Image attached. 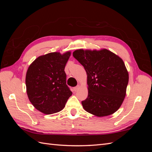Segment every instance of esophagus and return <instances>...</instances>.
I'll return each instance as SVG.
<instances>
[{"label": "esophagus", "mask_w": 152, "mask_h": 152, "mask_svg": "<svg viewBox=\"0 0 152 152\" xmlns=\"http://www.w3.org/2000/svg\"><path fill=\"white\" fill-rule=\"evenodd\" d=\"M79 88H80V86L79 85V86H77L75 87L74 88H73V90H74V91H75V92H76V91H77L79 89Z\"/></svg>", "instance_id": "1"}]
</instances>
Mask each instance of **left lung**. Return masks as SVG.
<instances>
[{"mask_svg":"<svg viewBox=\"0 0 152 152\" xmlns=\"http://www.w3.org/2000/svg\"><path fill=\"white\" fill-rule=\"evenodd\" d=\"M73 56L85 68L88 96L86 112L99 117L117 112L126 95L129 73L122 58L107 49L75 50Z\"/></svg>","mask_w":152,"mask_h":152,"instance_id":"8db88e82","label":"left lung"}]
</instances>
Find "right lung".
Segmentation results:
<instances>
[{
  "label": "right lung",
  "instance_id": "obj_1",
  "mask_svg": "<svg viewBox=\"0 0 152 152\" xmlns=\"http://www.w3.org/2000/svg\"><path fill=\"white\" fill-rule=\"evenodd\" d=\"M70 55L71 51L42 55L27 70L26 93L31 103L40 112L49 115L61 111L72 96L64 70Z\"/></svg>",
  "mask_w": 152,
  "mask_h": 152
}]
</instances>
